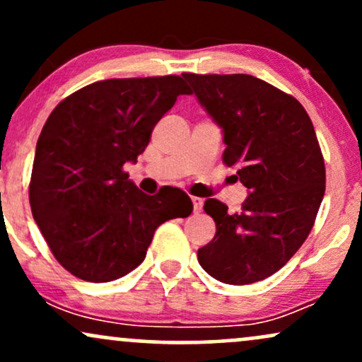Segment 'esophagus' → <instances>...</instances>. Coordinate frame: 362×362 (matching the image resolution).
Masks as SVG:
<instances>
[{"label": "esophagus", "mask_w": 362, "mask_h": 362, "mask_svg": "<svg viewBox=\"0 0 362 362\" xmlns=\"http://www.w3.org/2000/svg\"><path fill=\"white\" fill-rule=\"evenodd\" d=\"M190 201H192L195 213H201V211H202V204H204V201H202L201 197H195V195H192V197H190Z\"/></svg>", "instance_id": "1"}]
</instances>
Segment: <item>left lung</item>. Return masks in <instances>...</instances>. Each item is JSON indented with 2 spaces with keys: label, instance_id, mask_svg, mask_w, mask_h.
Segmentation results:
<instances>
[{
  "label": "left lung",
  "instance_id": "left-lung-1",
  "mask_svg": "<svg viewBox=\"0 0 362 362\" xmlns=\"http://www.w3.org/2000/svg\"><path fill=\"white\" fill-rule=\"evenodd\" d=\"M182 76L223 129L224 165L250 190L238 213L218 199L204 202L216 235L199 248V264L224 284L265 279L308 238L325 194L313 124L296 98L250 74Z\"/></svg>",
  "mask_w": 362,
  "mask_h": 362
}]
</instances>
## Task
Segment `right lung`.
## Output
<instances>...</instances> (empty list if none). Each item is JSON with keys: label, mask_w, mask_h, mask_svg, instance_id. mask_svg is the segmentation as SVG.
Returning <instances> with one entry per match:
<instances>
[{"label": "right lung", "mask_w": 362, "mask_h": 362, "mask_svg": "<svg viewBox=\"0 0 362 362\" xmlns=\"http://www.w3.org/2000/svg\"><path fill=\"white\" fill-rule=\"evenodd\" d=\"M189 93L175 74L114 78L74 91L51 112L37 141L28 199L52 255L73 276H126L144 260L161 223L192 213L184 190L148 195L124 172L178 95Z\"/></svg>", "instance_id": "add662e5"}]
</instances>
